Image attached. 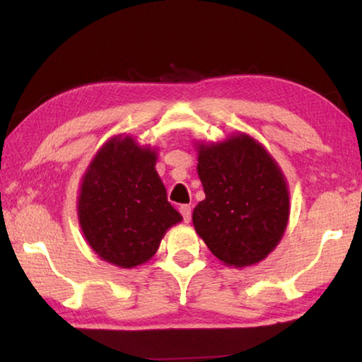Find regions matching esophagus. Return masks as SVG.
<instances>
[{"label": "esophagus", "instance_id": "obj_1", "mask_svg": "<svg viewBox=\"0 0 362 362\" xmlns=\"http://www.w3.org/2000/svg\"><path fill=\"white\" fill-rule=\"evenodd\" d=\"M180 214H182L183 220H185V222L188 223L189 218H192V206H189V204H182L180 206Z\"/></svg>", "mask_w": 362, "mask_h": 362}]
</instances>
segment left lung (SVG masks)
Returning <instances> with one entry per match:
<instances>
[{
	"mask_svg": "<svg viewBox=\"0 0 362 362\" xmlns=\"http://www.w3.org/2000/svg\"><path fill=\"white\" fill-rule=\"evenodd\" d=\"M196 169L206 193L193 211L196 233L225 265L262 262L289 220V189L278 163L257 140L238 134L198 144Z\"/></svg>",
	"mask_w": 362,
	"mask_h": 362,
	"instance_id": "8db88e82",
	"label": "left lung"
}]
</instances>
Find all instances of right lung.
<instances>
[{
	"label": "right lung",
	"mask_w": 362,
	"mask_h": 362,
	"mask_svg": "<svg viewBox=\"0 0 362 362\" xmlns=\"http://www.w3.org/2000/svg\"><path fill=\"white\" fill-rule=\"evenodd\" d=\"M155 166V150L118 136L97 151L83 175L79 225L94 252L116 267L150 260L164 233L182 220Z\"/></svg>",
	"instance_id": "1"
}]
</instances>
